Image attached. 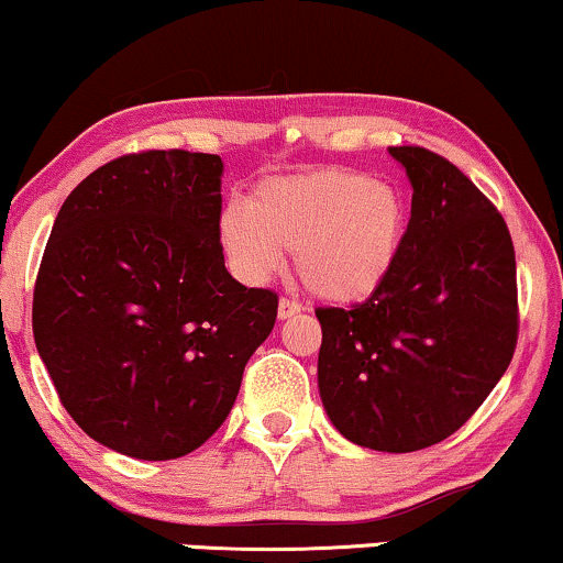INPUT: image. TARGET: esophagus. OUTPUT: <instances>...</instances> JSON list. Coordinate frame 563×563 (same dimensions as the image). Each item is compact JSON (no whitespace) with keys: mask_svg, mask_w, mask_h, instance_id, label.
Returning <instances> with one entry per match:
<instances>
[{"mask_svg":"<svg viewBox=\"0 0 563 563\" xmlns=\"http://www.w3.org/2000/svg\"><path fill=\"white\" fill-rule=\"evenodd\" d=\"M299 311H303V307L299 301L294 299H280L277 301V320H290V317H296Z\"/></svg>","mask_w":563,"mask_h":563,"instance_id":"obj_1","label":"esophagus"}]
</instances>
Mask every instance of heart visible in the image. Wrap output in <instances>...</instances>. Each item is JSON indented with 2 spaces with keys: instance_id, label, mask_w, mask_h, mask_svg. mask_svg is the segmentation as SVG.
I'll return each mask as SVG.
<instances>
[{
  "instance_id": "obj_1",
  "label": "heart",
  "mask_w": 563,
  "mask_h": 563,
  "mask_svg": "<svg viewBox=\"0 0 563 563\" xmlns=\"http://www.w3.org/2000/svg\"><path fill=\"white\" fill-rule=\"evenodd\" d=\"M406 239V205L385 180L317 170L260 183L246 209L228 207L220 241L243 280L264 283L294 252L317 299L354 303L388 280Z\"/></svg>"
}]
</instances>
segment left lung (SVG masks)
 <instances>
[{"label":"left lung","mask_w":563,"mask_h":563,"mask_svg":"<svg viewBox=\"0 0 563 563\" xmlns=\"http://www.w3.org/2000/svg\"><path fill=\"white\" fill-rule=\"evenodd\" d=\"M388 152L415 188L401 256L369 299L317 309V383L343 438L409 453L453 435L504 377L517 260L504 217L456 165L422 146Z\"/></svg>","instance_id":"8db88e82"}]
</instances>
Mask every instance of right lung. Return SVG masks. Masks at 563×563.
<instances>
[{
  "instance_id": "obj_1",
  "label": "right lung",
  "mask_w": 563,
  "mask_h": 563,
  "mask_svg": "<svg viewBox=\"0 0 563 563\" xmlns=\"http://www.w3.org/2000/svg\"><path fill=\"white\" fill-rule=\"evenodd\" d=\"M217 154L139 152L67 196L33 288V338L67 415L144 462L225 422L277 296L225 269Z\"/></svg>"
}]
</instances>
